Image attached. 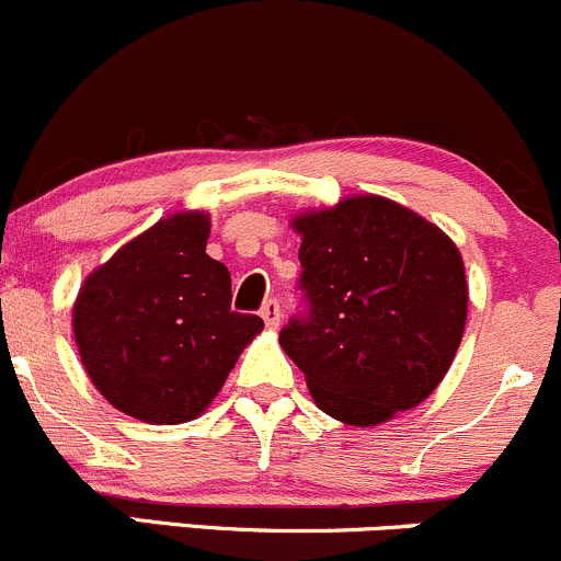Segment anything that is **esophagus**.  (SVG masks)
I'll use <instances>...</instances> for the list:
<instances>
[{
    "instance_id": "obj_1",
    "label": "esophagus",
    "mask_w": 561,
    "mask_h": 561,
    "mask_svg": "<svg viewBox=\"0 0 561 561\" xmlns=\"http://www.w3.org/2000/svg\"><path fill=\"white\" fill-rule=\"evenodd\" d=\"M261 317H263V322L268 328H279V320H282V306H279V300L276 298H268L265 300V304L261 306Z\"/></svg>"
}]
</instances>
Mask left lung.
Masks as SVG:
<instances>
[{"label": "left lung", "mask_w": 561, "mask_h": 561, "mask_svg": "<svg viewBox=\"0 0 561 561\" xmlns=\"http://www.w3.org/2000/svg\"><path fill=\"white\" fill-rule=\"evenodd\" d=\"M300 311L279 333L314 403L355 427L420 405L449 370L468 320L459 250L379 196L296 217Z\"/></svg>", "instance_id": "left-lung-1"}]
</instances>
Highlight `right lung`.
Returning <instances> with one entry per match:
<instances>
[{
  "label": "right lung",
  "instance_id": "add662e5",
  "mask_svg": "<svg viewBox=\"0 0 561 561\" xmlns=\"http://www.w3.org/2000/svg\"><path fill=\"white\" fill-rule=\"evenodd\" d=\"M209 217L180 211L128 241L80 287L75 339L99 392L150 424L196 420L263 330L231 309V274L206 255Z\"/></svg>",
  "mask_w": 561,
  "mask_h": 561
}]
</instances>
